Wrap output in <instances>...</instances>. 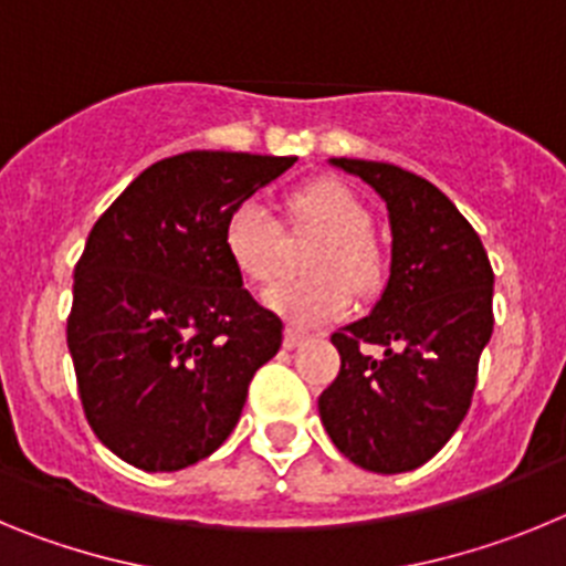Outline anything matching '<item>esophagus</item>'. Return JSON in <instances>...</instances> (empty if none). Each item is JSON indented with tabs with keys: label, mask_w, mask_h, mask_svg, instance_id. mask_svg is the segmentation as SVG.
I'll list each match as a JSON object with an SVG mask.
<instances>
[{
	"label": "esophagus",
	"mask_w": 566,
	"mask_h": 566,
	"mask_svg": "<svg viewBox=\"0 0 566 566\" xmlns=\"http://www.w3.org/2000/svg\"><path fill=\"white\" fill-rule=\"evenodd\" d=\"M308 339V334L303 332H294V328H286V337H283V345L286 348H297V345H303Z\"/></svg>",
	"instance_id": "obj_1"
}]
</instances>
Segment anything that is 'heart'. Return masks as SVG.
<instances>
[{"mask_svg": "<svg viewBox=\"0 0 566 566\" xmlns=\"http://www.w3.org/2000/svg\"><path fill=\"white\" fill-rule=\"evenodd\" d=\"M294 223L314 227L326 238L314 247L308 269L314 274L280 280L266 292V306L297 326H317L352 306V289L368 294L382 280V254L371 238V212L345 184L312 181L289 198ZM223 247L240 274L269 283L280 269V227L263 203H240L227 218Z\"/></svg>", "mask_w": 566, "mask_h": 566, "instance_id": "1", "label": "heart"}]
</instances>
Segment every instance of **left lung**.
Here are the masks:
<instances>
[{"label": "left lung", "mask_w": 566, "mask_h": 566, "mask_svg": "<svg viewBox=\"0 0 566 566\" xmlns=\"http://www.w3.org/2000/svg\"><path fill=\"white\" fill-rule=\"evenodd\" d=\"M388 207L391 277L371 314L332 334L339 374L319 419L343 457L405 473L442 451L473 399L493 334V269L476 229L448 195L402 167L332 158ZM379 344L382 358L361 345Z\"/></svg>", "instance_id": "obj_1"}]
</instances>
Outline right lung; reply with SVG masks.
Listing matches in <instances>:
<instances>
[{
	"instance_id": "add662e5",
	"label": "right lung",
	"mask_w": 566,
	"mask_h": 566,
	"mask_svg": "<svg viewBox=\"0 0 566 566\" xmlns=\"http://www.w3.org/2000/svg\"><path fill=\"white\" fill-rule=\"evenodd\" d=\"M297 158L172 155L144 169L90 229L73 272L67 348L90 428L147 473L214 453L283 323L243 289L227 218Z\"/></svg>"
}]
</instances>
